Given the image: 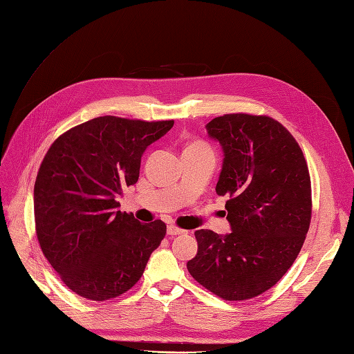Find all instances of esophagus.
<instances>
[{"label":"esophagus","instance_id":"obj_1","mask_svg":"<svg viewBox=\"0 0 354 354\" xmlns=\"http://www.w3.org/2000/svg\"><path fill=\"white\" fill-rule=\"evenodd\" d=\"M185 232H186V230L174 226V224H169V226L167 227V233L169 234V236H176V234H183Z\"/></svg>","mask_w":354,"mask_h":354}]
</instances>
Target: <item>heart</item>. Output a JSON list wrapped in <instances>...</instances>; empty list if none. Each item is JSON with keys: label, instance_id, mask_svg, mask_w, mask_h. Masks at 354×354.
<instances>
[{"label": "heart", "instance_id": "b5f03b06", "mask_svg": "<svg viewBox=\"0 0 354 354\" xmlns=\"http://www.w3.org/2000/svg\"><path fill=\"white\" fill-rule=\"evenodd\" d=\"M195 145H202V143H194V145H190V146H195Z\"/></svg>", "mask_w": 354, "mask_h": 354}]
</instances>
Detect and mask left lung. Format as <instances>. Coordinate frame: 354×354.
I'll return each instance as SVG.
<instances>
[{
  "mask_svg": "<svg viewBox=\"0 0 354 354\" xmlns=\"http://www.w3.org/2000/svg\"><path fill=\"white\" fill-rule=\"evenodd\" d=\"M223 146L216 192L227 196L232 233L195 232L187 270L227 301H245L281 281L301 251L312 220V181L294 136L267 115L227 113L207 124Z\"/></svg>",
  "mask_w": 354,
  "mask_h": 354,
  "instance_id": "1",
  "label": "left lung"
}]
</instances>
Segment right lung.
<instances>
[{
  "mask_svg": "<svg viewBox=\"0 0 354 354\" xmlns=\"http://www.w3.org/2000/svg\"><path fill=\"white\" fill-rule=\"evenodd\" d=\"M174 121L99 116L59 136L34 187L35 232L53 269L71 291L106 301L131 289L167 233L118 211L116 196L140 174L142 155Z\"/></svg>",
  "mask_w": 354,
  "mask_h": 354,
  "instance_id": "add662e5",
  "label": "right lung"
}]
</instances>
